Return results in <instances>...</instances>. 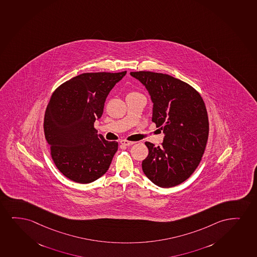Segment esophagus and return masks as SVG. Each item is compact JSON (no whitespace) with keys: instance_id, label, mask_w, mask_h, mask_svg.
Wrapping results in <instances>:
<instances>
[{"instance_id":"esophagus-1","label":"esophagus","mask_w":257,"mask_h":257,"mask_svg":"<svg viewBox=\"0 0 257 257\" xmlns=\"http://www.w3.org/2000/svg\"><path fill=\"white\" fill-rule=\"evenodd\" d=\"M134 143H135V142H133V141H128V140H121V141H120V144H121V145H123V146H126V147H128V146H132V145H134Z\"/></svg>"}]
</instances>
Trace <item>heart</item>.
I'll list each match as a JSON object with an SVG mask.
<instances>
[{
  "mask_svg": "<svg viewBox=\"0 0 257 257\" xmlns=\"http://www.w3.org/2000/svg\"><path fill=\"white\" fill-rule=\"evenodd\" d=\"M135 93H137V92H131L130 94H135Z\"/></svg>",
  "mask_w": 257,
  "mask_h": 257,
  "instance_id": "b5f03b06",
  "label": "heart"
}]
</instances>
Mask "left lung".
Masks as SVG:
<instances>
[{
  "label": "left lung",
  "mask_w": 257,
  "mask_h": 257,
  "mask_svg": "<svg viewBox=\"0 0 257 257\" xmlns=\"http://www.w3.org/2000/svg\"><path fill=\"white\" fill-rule=\"evenodd\" d=\"M149 91L153 122L165 134L160 147L146 142L144 174L160 187H175L193 174L207 146L209 122L205 103L193 87L170 75L131 72Z\"/></svg>",
  "instance_id": "obj_1"
}]
</instances>
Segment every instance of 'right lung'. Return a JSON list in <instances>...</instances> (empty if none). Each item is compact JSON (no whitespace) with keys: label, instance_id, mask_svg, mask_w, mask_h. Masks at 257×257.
<instances>
[{"label":"right lung","instance_id":"1","mask_svg":"<svg viewBox=\"0 0 257 257\" xmlns=\"http://www.w3.org/2000/svg\"><path fill=\"white\" fill-rule=\"evenodd\" d=\"M126 71L83 73L55 90L44 114V131L54 163L77 183L97 180L109 169L118 144L94 127L108 94Z\"/></svg>","mask_w":257,"mask_h":257}]
</instances>
